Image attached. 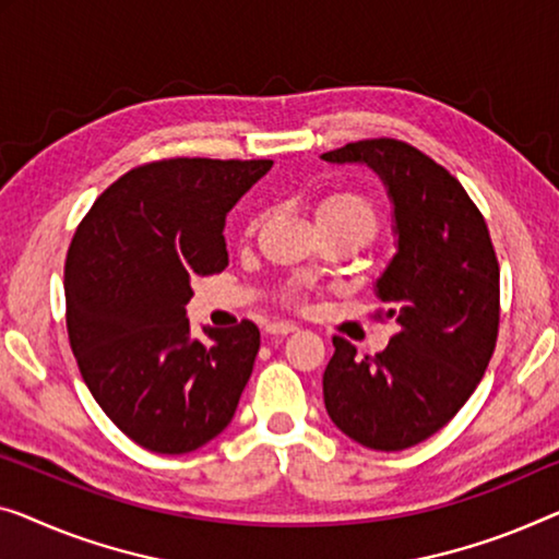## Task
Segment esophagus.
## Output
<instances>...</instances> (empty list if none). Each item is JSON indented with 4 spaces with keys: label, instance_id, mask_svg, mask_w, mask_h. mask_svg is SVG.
<instances>
[{
    "label": "esophagus",
    "instance_id": "1",
    "mask_svg": "<svg viewBox=\"0 0 559 559\" xmlns=\"http://www.w3.org/2000/svg\"><path fill=\"white\" fill-rule=\"evenodd\" d=\"M296 326L288 321H271L269 326H265V333H271V336H288V333H294Z\"/></svg>",
    "mask_w": 559,
    "mask_h": 559
}]
</instances>
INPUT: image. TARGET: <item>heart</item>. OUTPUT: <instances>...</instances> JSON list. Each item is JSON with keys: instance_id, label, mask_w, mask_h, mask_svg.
<instances>
[{"instance_id": "obj_1", "label": "heart", "mask_w": 559, "mask_h": 559, "mask_svg": "<svg viewBox=\"0 0 559 559\" xmlns=\"http://www.w3.org/2000/svg\"><path fill=\"white\" fill-rule=\"evenodd\" d=\"M316 215H319L321 228H352L359 230L366 238V243L377 236L381 228V211L379 203L371 195L361 193V190H331V193L323 195L316 205ZM258 221L253 218L248 230H255ZM283 298L288 304L298 301V290L286 288L283 290Z\"/></svg>"}]
</instances>
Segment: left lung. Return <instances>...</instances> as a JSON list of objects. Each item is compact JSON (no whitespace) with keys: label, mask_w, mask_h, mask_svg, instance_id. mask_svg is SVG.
Returning a JSON list of instances; mask_svg holds the SVG:
<instances>
[{"label":"left lung","mask_w":559,"mask_h":559,"mask_svg":"<svg viewBox=\"0 0 559 559\" xmlns=\"http://www.w3.org/2000/svg\"><path fill=\"white\" fill-rule=\"evenodd\" d=\"M366 163L394 200L399 251L377 283L373 319L399 331L377 356L333 336L323 371L331 421L377 452H402L444 427L485 377L499 333V263L485 215L462 182L396 138L323 153Z\"/></svg>","instance_id":"8db88e82"}]
</instances>
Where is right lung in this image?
Instances as JSON below:
<instances>
[{"mask_svg":"<svg viewBox=\"0 0 559 559\" xmlns=\"http://www.w3.org/2000/svg\"><path fill=\"white\" fill-rule=\"evenodd\" d=\"M273 160L168 157L95 200L64 261L67 333L95 402L157 454L218 437L251 379L261 331L243 319L190 338L193 281L228 265L226 213Z\"/></svg>","mask_w":559,"mask_h":559,"instance_id":"add662e5","label":"right lung"}]
</instances>
